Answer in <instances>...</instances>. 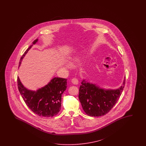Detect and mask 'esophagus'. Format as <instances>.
Instances as JSON below:
<instances>
[{
  "mask_svg": "<svg viewBox=\"0 0 146 146\" xmlns=\"http://www.w3.org/2000/svg\"><path fill=\"white\" fill-rule=\"evenodd\" d=\"M71 81H72V82L73 84H78V83H79L78 80L76 78H73V79H72V80H71Z\"/></svg>",
  "mask_w": 146,
  "mask_h": 146,
  "instance_id": "1",
  "label": "esophagus"
}]
</instances>
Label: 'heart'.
I'll list each match as a JSON object with an SVG mask.
<instances>
[{
    "label": "heart",
    "mask_w": 146,
    "mask_h": 146,
    "mask_svg": "<svg viewBox=\"0 0 146 146\" xmlns=\"http://www.w3.org/2000/svg\"><path fill=\"white\" fill-rule=\"evenodd\" d=\"M67 67H70V64L68 63V62H67V63H66V65H65Z\"/></svg>",
    "instance_id": "1"
}]
</instances>
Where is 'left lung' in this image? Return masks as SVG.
I'll list each match as a JSON object with an SVG mask.
<instances>
[{
  "label": "left lung",
  "mask_w": 146,
  "mask_h": 146,
  "mask_svg": "<svg viewBox=\"0 0 146 146\" xmlns=\"http://www.w3.org/2000/svg\"><path fill=\"white\" fill-rule=\"evenodd\" d=\"M125 84V78L119 88L105 89L83 80L80 86L79 98L85 113L92 117L106 115L117 102Z\"/></svg>",
  "instance_id": "left-lung-1"
}]
</instances>
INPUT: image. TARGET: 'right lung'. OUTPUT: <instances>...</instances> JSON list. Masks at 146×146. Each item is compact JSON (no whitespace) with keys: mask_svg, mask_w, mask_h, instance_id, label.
Wrapping results in <instances>:
<instances>
[{"mask_svg":"<svg viewBox=\"0 0 146 146\" xmlns=\"http://www.w3.org/2000/svg\"><path fill=\"white\" fill-rule=\"evenodd\" d=\"M38 39L35 40L33 44L27 49L19 62L20 66L22 59L28 51L35 44ZM18 89L27 106L36 115L44 117H53L57 115L61 109L62 95L66 89V79L55 77L46 85L36 91L26 88L18 77Z\"/></svg>","mask_w":146,"mask_h":146,"instance_id":"obj_1","label":"right lung"}]
</instances>
